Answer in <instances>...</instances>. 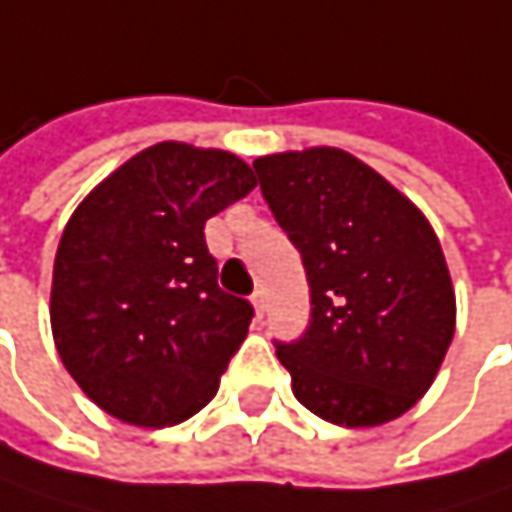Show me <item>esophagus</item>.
<instances>
[{"label": "esophagus", "mask_w": 512, "mask_h": 512, "mask_svg": "<svg viewBox=\"0 0 512 512\" xmlns=\"http://www.w3.org/2000/svg\"><path fill=\"white\" fill-rule=\"evenodd\" d=\"M252 304H255L257 318H263V313H266V295H263V289H255V292H252Z\"/></svg>", "instance_id": "esophagus-1"}]
</instances>
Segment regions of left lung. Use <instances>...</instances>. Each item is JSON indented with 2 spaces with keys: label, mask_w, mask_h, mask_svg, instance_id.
Returning <instances> with one entry per match:
<instances>
[{
  "label": "left lung",
  "mask_w": 512,
  "mask_h": 512,
  "mask_svg": "<svg viewBox=\"0 0 512 512\" xmlns=\"http://www.w3.org/2000/svg\"><path fill=\"white\" fill-rule=\"evenodd\" d=\"M255 173L310 284L307 330L275 342L292 394L336 426L406 414L455 336V292L429 220L336 147L263 156Z\"/></svg>",
  "instance_id": "8db88e82"
}]
</instances>
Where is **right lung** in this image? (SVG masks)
I'll return each mask as SVG.
<instances>
[{
    "mask_svg": "<svg viewBox=\"0 0 512 512\" xmlns=\"http://www.w3.org/2000/svg\"><path fill=\"white\" fill-rule=\"evenodd\" d=\"M252 188L237 156L162 141L72 214L54 257L51 333L106 414L162 429L217 394L255 307L217 284L205 220Z\"/></svg>",
    "mask_w": 512,
    "mask_h": 512,
    "instance_id": "1",
    "label": "right lung"
}]
</instances>
